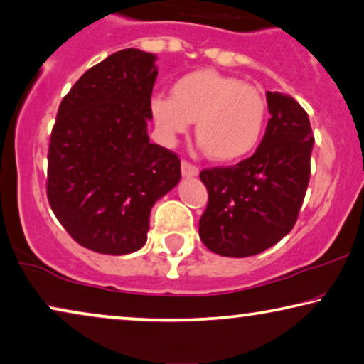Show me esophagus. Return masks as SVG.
I'll return each mask as SVG.
<instances>
[{
  "label": "esophagus",
  "instance_id": "obj_1",
  "mask_svg": "<svg viewBox=\"0 0 364 364\" xmlns=\"http://www.w3.org/2000/svg\"><path fill=\"white\" fill-rule=\"evenodd\" d=\"M181 173H183V176L193 178V176L199 175V168L196 165H193V163L183 160L181 161Z\"/></svg>",
  "mask_w": 364,
  "mask_h": 364
}]
</instances>
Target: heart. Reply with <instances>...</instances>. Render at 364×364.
<instances>
[{
    "instance_id": "b5f03b06",
    "label": "heart",
    "mask_w": 364,
    "mask_h": 364,
    "mask_svg": "<svg viewBox=\"0 0 364 364\" xmlns=\"http://www.w3.org/2000/svg\"><path fill=\"white\" fill-rule=\"evenodd\" d=\"M150 114L161 140L173 143L196 122L194 135L214 161H234L259 145L267 100L257 87L213 69H198L173 82L168 95H155Z\"/></svg>"
}]
</instances>
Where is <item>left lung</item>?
<instances>
[{"label": "left lung", "instance_id": "8db88e82", "mask_svg": "<svg viewBox=\"0 0 364 364\" xmlns=\"http://www.w3.org/2000/svg\"><path fill=\"white\" fill-rule=\"evenodd\" d=\"M267 105L272 117L252 156L199 173L208 189L199 237L226 257L260 254L289 234L310 181L315 138L309 115L280 92H267Z\"/></svg>", "mask_w": 364, "mask_h": 364}]
</instances>
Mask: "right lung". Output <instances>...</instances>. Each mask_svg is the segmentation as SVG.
I'll return each instance as SVG.
<instances>
[{"instance_id": "1", "label": "right lung", "mask_w": 364, "mask_h": 364, "mask_svg": "<svg viewBox=\"0 0 364 364\" xmlns=\"http://www.w3.org/2000/svg\"><path fill=\"white\" fill-rule=\"evenodd\" d=\"M156 58L122 49L90 68L60 102L48 151L49 206L75 242L124 255L146 242L156 199L181 178V160L150 143Z\"/></svg>"}]
</instances>
